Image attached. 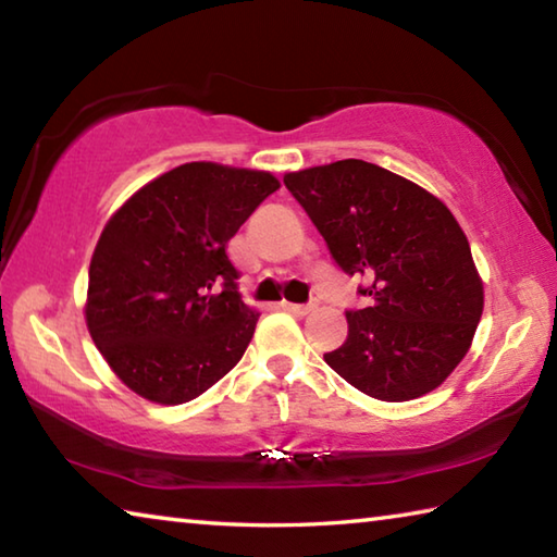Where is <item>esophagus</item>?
<instances>
[{
    "label": "esophagus",
    "instance_id": "1",
    "mask_svg": "<svg viewBox=\"0 0 557 557\" xmlns=\"http://www.w3.org/2000/svg\"><path fill=\"white\" fill-rule=\"evenodd\" d=\"M282 309H285V312H289V314L305 317V314L312 312L314 305H312V301H309V305H295V301H282Z\"/></svg>",
    "mask_w": 557,
    "mask_h": 557
}]
</instances>
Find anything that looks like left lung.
Listing matches in <instances>:
<instances>
[{
	"label": "left lung",
	"instance_id": "1",
	"mask_svg": "<svg viewBox=\"0 0 557 557\" xmlns=\"http://www.w3.org/2000/svg\"><path fill=\"white\" fill-rule=\"evenodd\" d=\"M369 307L346 309L348 336L324 361L366 395L420 398L469 351L484 292L449 209L425 188L363 159L285 176Z\"/></svg>",
	"mask_w": 557,
	"mask_h": 557
}]
</instances>
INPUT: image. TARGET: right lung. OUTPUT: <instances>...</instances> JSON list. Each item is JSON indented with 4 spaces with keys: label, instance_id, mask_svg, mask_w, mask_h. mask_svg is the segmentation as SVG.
<instances>
[{
    "label": "right lung",
    "instance_id": "add662e5",
    "mask_svg": "<svg viewBox=\"0 0 557 557\" xmlns=\"http://www.w3.org/2000/svg\"><path fill=\"white\" fill-rule=\"evenodd\" d=\"M277 188L268 172L191 162L108 221L90 260L86 322L127 388L182 405L240 361L258 314L243 305L225 248Z\"/></svg>",
    "mask_w": 557,
    "mask_h": 557
}]
</instances>
